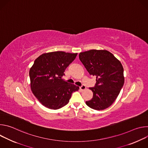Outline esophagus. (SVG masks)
<instances>
[{"label":"esophagus","mask_w":148,"mask_h":148,"mask_svg":"<svg viewBox=\"0 0 148 148\" xmlns=\"http://www.w3.org/2000/svg\"><path fill=\"white\" fill-rule=\"evenodd\" d=\"M79 89L81 90V91H84V90H85L86 89V87L84 86V85H82L81 86H80L79 87Z\"/></svg>","instance_id":"obj_1"}]
</instances>
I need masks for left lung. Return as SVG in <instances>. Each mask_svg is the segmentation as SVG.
I'll return each mask as SVG.
<instances>
[{
	"label": "left lung",
	"mask_w": 148,
	"mask_h": 148,
	"mask_svg": "<svg viewBox=\"0 0 148 148\" xmlns=\"http://www.w3.org/2000/svg\"><path fill=\"white\" fill-rule=\"evenodd\" d=\"M79 58L89 74L96 77L95 86L90 88L93 97L86 101V104L95 110L108 108L116 99L124 84L123 68L121 62L105 50L82 52Z\"/></svg>",
	"instance_id": "left-lung-1"
}]
</instances>
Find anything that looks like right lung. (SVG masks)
<instances>
[{
	"label": "right lung",
	"instance_id": "obj_1",
	"mask_svg": "<svg viewBox=\"0 0 148 148\" xmlns=\"http://www.w3.org/2000/svg\"><path fill=\"white\" fill-rule=\"evenodd\" d=\"M77 53L54 51L37 57L30 69V87L34 95L46 108L58 110L67 105L79 87L62 79Z\"/></svg>",
	"mask_w": 148,
	"mask_h": 148
}]
</instances>
